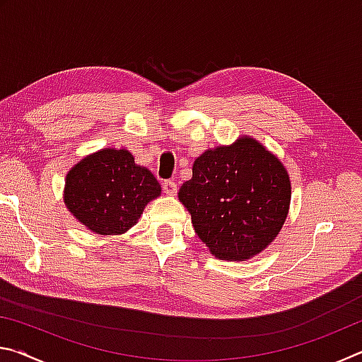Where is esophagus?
<instances>
[{
    "mask_svg": "<svg viewBox=\"0 0 362 362\" xmlns=\"http://www.w3.org/2000/svg\"><path fill=\"white\" fill-rule=\"evenodd\" d=\"M163 189H164V193H166V194L174 196L177 193V183L174 180L163 182Z\"/></svg>",
    "mask_w": 362,
    "mask_h": 362,
    "instance_id": "esophagus-1",
    "label": "esophagus"
}]
</instances>
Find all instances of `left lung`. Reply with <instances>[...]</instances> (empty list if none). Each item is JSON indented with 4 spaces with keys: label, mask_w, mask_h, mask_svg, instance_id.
Returning a JSON list of instances; mask_svg holds the SVG:
<instances>
[{
    "label": "left lung",
    "mask_w": 362,
    "mask_h": 362,
    "mask_svg": "<svg viewBox=\"0 0 362 362\" xmlns=\"http://www.w3.org/2000/svg\"><path fill=\"white\" fill-rule=\"evenodd\" d=\"M179 199L212 255L247 260L283 228L291 179L276 156L244 136L196 158L193 177L180 187Z\"/></svg>",
    "instance_id": "1"
}]
</instances>
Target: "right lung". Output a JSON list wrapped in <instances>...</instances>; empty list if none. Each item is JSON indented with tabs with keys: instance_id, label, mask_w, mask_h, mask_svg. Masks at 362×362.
Here are the masks:
<instances>
[{
	"instance_id": "right-lung-1",
	"label": "right lung",
	"mask_w": 362,
	"mask_h": 362,
	"mask_svg": "<svg viewBox=\"0 0 362 362\" xmlns=\"http://www.w3.org/2000/svg\"><path fill=\"white\" fill-rule=\"evenodd\" d=\"M159 194L155 175L137 166L124 148H102L83 158L69 170L64 188L73 217L103 236L126 233Z\"/></svg>"
}]
</instances>
